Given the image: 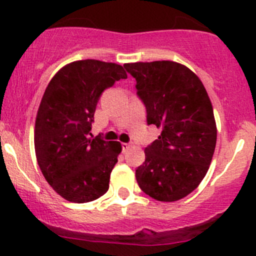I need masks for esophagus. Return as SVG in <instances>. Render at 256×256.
Wrapping results in <instances>:
<instances>
[{"mask_svg":"<svg viewBox=\"0 0 256 256\" xmlns=\"http://www.w3.org/2000/svg\"><path fill=\"white\" fill-rule=\"evenodd\" d=\"M130 148V144H122V151H128V150Z\"/></svg>","mask_w":256,"mask_h":256,"instance_id":"esophagus-1","label":"esophagus"}]
</instances>
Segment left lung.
I'll list each match as a JSON object with an SVG mask.
<instances>
[{
    "label": "left lung",
    "instance_id": "1",
    "mask_svg": "<svg viewBox=\"0 0 256 256\" xmlns=\"http://www.w3.org/2000/svg\"><path fill=\"white\" fill-rule=\"evenodd\" d=\"M136 79L147 124L161 135L144 148L136 180L146 194L174 202L192 193L207 174L216 144L213 106L200 79L171 60L126 63Z\"/></svg>",
    "mask_w": 256,
    "mask_h": 256
}]
</instances>
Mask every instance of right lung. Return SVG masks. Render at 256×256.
<instances>
[{
    "mask_svg": "<svg viewBox=\"0 0 256 256\" xmlns=\"http://www.w3.org/2000/svg\"><path fill=\"white\" fill-rule=\"evenodd\" d=\"M126 78L118 64L76 60L59 69L43 94L36 118V157L46 180L69 202H92L109 190L122 147L90 138V130L102 92Z\"/></svg>",
    "mask_w": 256,
    "mask_h": 256,
    "instance_id": "obj_1",
    "label": "right lung"
}]
</instances>
